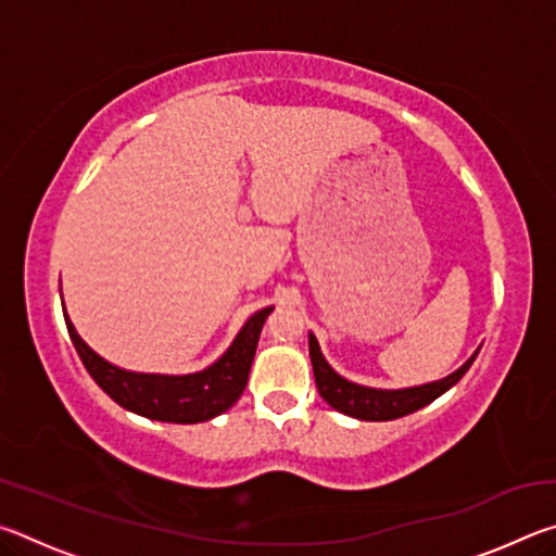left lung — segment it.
I'll list each match as a JSON object with an SVG mask.
<instances>
[{"label":"left lung","mask_w":556,"mask_h":556,"mask_svg":"<svg viewBox=\"0 0 556 556\" xmlns=\"http://www.w3.org/2000/svg\"><path fill=\"white\" fill-rule=\"evenodd\" d=\"M478 351H481V348H478ZM478 351L470 355L458 370L446 375V378L425 382V384H414V388L382 390V388H368V384H357L353 380L343 378L341 372H336L324 357L316 336L308 333V355H312L318 394H321L333 409L363 421H390V419L404 417V414H412L421 407H427L429 402L441 397V394L448 392L460 378H464L470 365H473Z\"/></svg>","instance_id":"8db88e82"}]
</instances>
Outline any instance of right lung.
Instances as JSON below:
<instances>
[{
    "instance_id": "add662e5",
    "label": "right lung",
    "mask_w": 556,
    "mask_h": 556,
    "mask_svg": "<svg viewBox=\"0 0 556 556\" xmlns=\"http://www.w3.org/2000/svg\"><path fill=\"white\" fill-rule=\"evenodd\" d=\"M271 312H275V306L260 308L257 314H252L240 328V333L235 336L228 351L208 368L188 375H162L125 370L105 361L78 336L63 304V318L68 326L71 341L90 378L100 384V390L127 412L154 421H172V425L208 421L228 412L240 400L250 378L252 361H255L262 326Z\"/></svg>"
}]
</instances>
